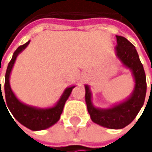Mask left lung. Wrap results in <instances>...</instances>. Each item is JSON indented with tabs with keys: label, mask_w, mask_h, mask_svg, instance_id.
<instances>
[{
	"label": "left lung",
	"mask_w": 152,
	"mask_h": 152,
	"mask_svg": "<svg viewBox=\"0 0 152 152\" xmlns=\"http://www.w3.org/2000/svg\"><path fill=\"white\" fill-rule=\"evenodd\" d=\"M116 56L124 66L131 69L135 78V89L132 95L124 102L111 108L99 109L92 106L90 88L85 85V102L91 119L100 126L113 129H122L133 121L143 106L147 89L145 72L136 47L124 37L116 36Z\"/></svg>",
	"instance_id": "1"
}]
</instances>
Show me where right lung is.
<instances>
[{"mask_svg":"<svg viewBox=\"0 0 152 152\" xmlns=\"http://www.w3.org/2000/svg\"><path fill=\"white\" fill-rule=\"evenodd\" d=\"M29 43H30V40L28 42H26L25 44L19 46L14 52L12 59L8 65L6 75H5V83H4L5 101L3 99L1 91L0 93V99L1 98L3 99L4 104H5V102L7 103V106L9 107L10 111L11 112V113L13 114V116L16 119V121L18 122H20L22 125L25 126L26 128L30 129L31 130L37 131V130L46 129L47 128L53 126V124H55L60 120V117L62 113L65 102L69 99V97L72 91V89L75 86L67 88L64 91L63 94L61 95L60 100L57 102V104L50 108L40 109V108H36V107L27 106V105L20 102L16 99V97L10 88V72L12 70V68L14 66V63H15L17 55L29 45Z\"/></svg>","mask_w":152,"mask_h":152,"instance_id":"add662e5","label":"right lung"}]
</instances>
